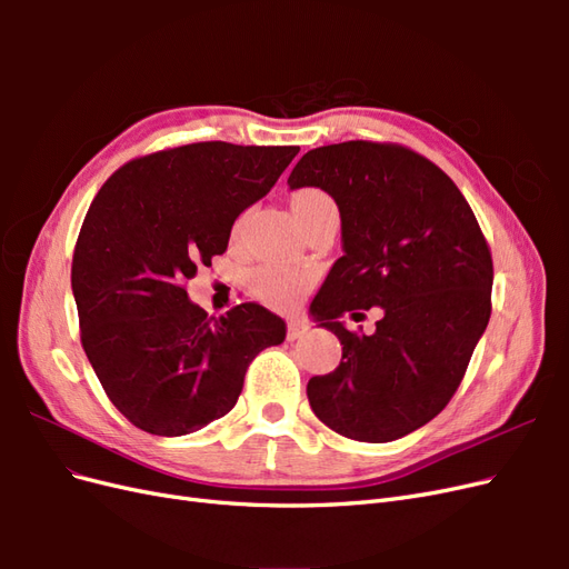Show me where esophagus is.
Returning a JSON list of instances; mask_svg holds the SVG:
<instances>
[{"mask_svg":"<svg viewBox=\"0 0 569 569\" xmlns=\"http://www.w3.org/2000/svg\"><path fill=\"white\" fill-rule=\"evenodd\" d=\"M306 332H308V325L303 320H289L287 322V339L289 341L301 339Z\"/></svg>","mask_w":569,"mask_h":569,"instance_id":"1","label":"esophagus"}]
</instances>
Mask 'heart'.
Wrapping results in <instances>:
<instances>
[{"instance_id":"heart-1","label":"heart","mask_w":569,"mask_h":569,"mask_svg":"<svg viewBox=\"0 0 569 569\" xmlns=\"http://www.w3.org/2000/svg\"><path fill=\"white\" fill-rule=\"evenodd\" d=\"M291 211H295L301 228L308 222L316 220L322 213H339L335 199L325 192L320 187H301L291 194ZM244 226V218L234 222V234H239ZM313 282V274L299 270V268H287V266H263L251 274V289L253 295L263 303L272 308H282L289 311L295 308Z\"/></svg>"}]
</instances>
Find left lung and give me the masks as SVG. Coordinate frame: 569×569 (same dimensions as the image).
<instances>
[{
  "instance_id": "1",
  "label": "left lung",
  "mask_w": 569,
  "mask_h": 569,
  "mask_svg": "<svg viewBox=\"0 0 569 569\" xmlns=\"http://www.w3.org/2000/svg\"><path fill=\"white\" fill-rule=\"evenodd\" d=\"M287 184L325 189L341 216L343 256L311 303L341 363L308 380L313 412L356 441L416 432L451 401L491 318V249L470 203L437 163L393 142L311 149ZM372 305L386 311L372 336L338 322Z\"/></svg>"
}]
</instances>
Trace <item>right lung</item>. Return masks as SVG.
Segmentation results:
<instances>
[{"label": "right lung", "instance_id": "1", "mask_svg": "<svg viewBox=\"0 0 569 569\" xmlns=\"http://www.w3.org/2000/svg\"><path fill=\"white\" fill-rule=\"evenodd\" d=\"M299 147L194 142L120 166L73 251L80 341L111 403L157 437L228 416L251 360L284 341L258 303L209 316L187 299L199 266L228 249L234 218L266 197Z\"/></svg>", "mask_w": 569, "mask_h": 569}]
</instances>
